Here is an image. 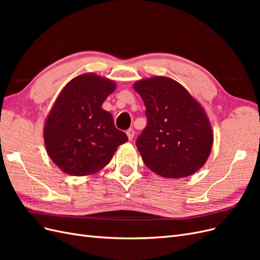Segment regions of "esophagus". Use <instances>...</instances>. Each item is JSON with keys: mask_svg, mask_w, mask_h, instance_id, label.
<instances>
[{"mask_svg": "<svg viewBox=\"0 0 260 260\" xmlns=\"http://www.w3.org/2000/svg\"><path fill=\"white\" fill-rule=\"evenodd\" d=\"M127 136H128V139L131 141V140H133V138H135V130L133 129H128L127 130Z\"/></svg>", "mask_w": 260, "mask_h": 260, "instance_id": "1", "label": "esophagus"}]
</instances>
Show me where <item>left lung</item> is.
<instances>
[{
	"label": "left lung",
	"instance_id": "1",
	"mask_svg": "<svg viewBox=\"0 0 260 260\" xmlns=\"http://www.w3.org/2000/svg\"><path fill=\"white\" fill-rule=\"evenodd\" d=\"M146 127L136 145L146 166L165 178L193 175L206 162L214 136L202 106L185 88L166 77L137 81Z\"/></svg>",
	"mask_w": 260,
	"mask_h": 260
}]
</instances>
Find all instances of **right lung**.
<instances>
[{
	"instance_id": "1",
	"label": "right lung",
	"mask_w": 260,
	"mask_h": 260,
	"mask_svg": "<svg viewBox=\"0 0 260 260\" xmlns=\"http://www.w3.org/2000/svg\"><path fill=\"white\" fill-rule=\"evenodd\" d=\"M116 88L93 74L69 81L52 108L44 127L51 159L68 175L95 174L111 161L128 137L115 127L113 116L102 104Z\"/></svg>"
}]
</instances>
